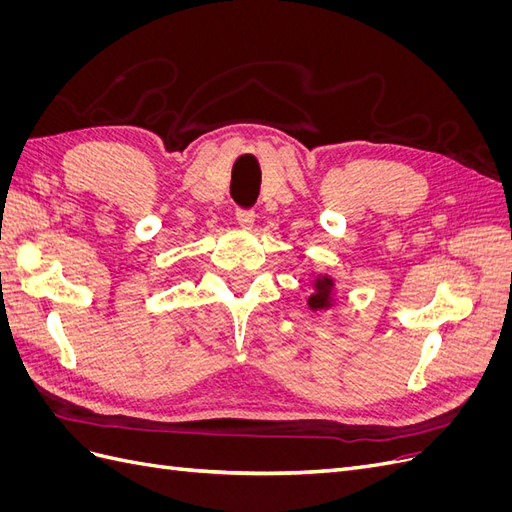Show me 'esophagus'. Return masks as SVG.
<instances>
[{
	"label": "esophagus",
	"instance_id": "34e87169",
	"mask_svg": "<svg viewBox=\"0 0 512 512\" xmlns=\"http://www.w3.org/2000/svg\"><path fill=\"white\" fill-rule=\"evenodd\" d=\"M237 222H239V226H241L243 230H252V228H254V222H256V215H254V211H243V209H239V211H237Z\"/></svg>",
	"mask_w": 512,
	"mask_h": 512
}]
</instances>
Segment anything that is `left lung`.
<instances>
[{"mask_svg":"<svg viewBox=\"0 0 512 512\" xmlns=\"http://www.w3.org/2000/svg\"><path fill=\"white\" fill-rule=\"evenodd\" d=\"M335 290H337V284L331 275L327 273L314 275L312 294H309L307 299V307L312 309V312H327V309L335 305Z\"/></svg>","mask_w":512,"mask_h":512,"instance_id":"1","label":"left lung"}]
</instances>
